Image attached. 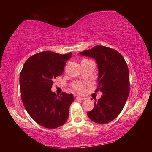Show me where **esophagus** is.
<instances>
[{
	"mask_svg": "<svg viewBox=\"0 0 152 152\" xmlns=\"http://www.w3.org/2000/svg\"><path fill=\"white\" fill-rule=\"evenodd\" d=\"M74 98H75V99H79V100H84V99H84V98L78 96H77V95H76V94H74Z\"/></svg>",
	"mask_w": 152,
	"mask_h": 152,
	"instance_id": "esophagus-1",
	"label": "esophagus"
}]
</instances>
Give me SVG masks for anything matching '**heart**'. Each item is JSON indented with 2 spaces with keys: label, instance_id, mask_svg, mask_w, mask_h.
Masks as SVG:
<instances>
[{
  "label": "heart",
  "instance_id": "1",
  "mask_svg": "<svg viewBox=\"0 0 152 152\" xmlns=\"http://www.w3.org/2000/svg\"><path fill=\"white\" fill-rule=\"evenodd\" d=\"M73 88L74 90H76V91L78 92H83L85 91V87H84V84L80 83V82H76V83L74 84Z\"/></svg>",
  "mask_w": 152,
  "mask_h": 152
}]
</instances>
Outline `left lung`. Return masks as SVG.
<instances>
[{
  "label": "left lung",
  "mask_w": 152,
  "mask_h": 152,
  "mask_svg": "<svg viewBox=\"0 0 152 152\" xmlns=\"http://www.w3.org/2000/svg\"><path fill=\"white\" fill-rule=\"evenodd\" d=\"M80 54L96 60L99 77L95 91L102 93L101 99L94 102V109L87 113V115L95 123H109L121 112L129 94L127 64L119 52L102 45H96L80 52Z\"/></svg>",
  "instance_id": "8db88e82"
}]
</instances>
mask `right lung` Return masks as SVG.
I'll list each match as a JSON object with an SVG mask.
<instances>
[{"instance_id":"1","label":"right lung","mask_w":152,"mask_h":152,"mask_svg":"<svg viewBox=\"0 0 152 152\" xmlns=\"http://www.w3.org/2000/svg\"><path fill=\"white\" fill-rule=\"evenodd\" d=\"M72 53L60 54L43 51L33 55L24 64L20 74V96L25 109L38 124L49 129L63 125L74 101L72 94L60 96L51 89L53 80L62 74Z\"/></svg>"}]
</instances>
